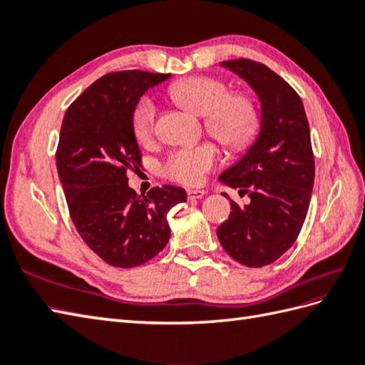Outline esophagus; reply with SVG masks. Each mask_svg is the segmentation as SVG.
Masks as SVG:
<instances>
[{"label": "esophagus", "instance_id": "esophagus-1", "mask_svg": "<svg viewBox=\"0 0 365 365\" xmlns=\"http://www.w3.org/2000/svg\"><path fill=\"white\" fill-rule=\"evenodd\" d=\"M207 195L205 190H187V196L190 200L192 199H200Z\"/></svg>", "mask_w": 365, "mask_h": 365}]
</instances>
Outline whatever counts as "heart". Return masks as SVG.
<instances>
[{"label": "heart", "instance_id": "obj_1", "mask_svg": "<svg viewBox=\"0 0 365 365\" xmlns=\"http://www.w3.org/2000/svg\"><path fill=\"white\" fill-rule=\"evenodd\" d=\"M169 94L175 102L204 115L207 133L229 150H242L257 135L260 115L255 98L247 91H230L229 84L215 76H190L174 83ZM157 128V106L143 97L131 113V130L138 143L149 144ZM220 150L213 143L182 147L168 155L161 174L182 185H199L220 163Z\"/></svg>", "mask_w": 365, "mask_h": 365}]
</instances>
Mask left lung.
<instances>
[{
	"instance_id": "left-lung-1",
	"label": "left lung",
	"mask_w": 365,
	"mask_h": 365,
	"mask_svg": "<svg viewBox=\"0 0 365 365\" xmlns=\"http://www.w3.org/2000/svg\"><path fill=\"white\" fill-rule=\"evenodd\" d=\"M221 66L250 83L260 100L262 120L250 150L220 175L250 202L230 199V215L216 235L232 259L260 268L290 250L304 224L315 177L311 131L301 97L282 76L245 58Z\"/></svg>"
}]
</instances>
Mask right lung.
I'll return each instance as SVG.
<instances>
[{
  "label": "right lung",
  "mask_w": 365,
  "mask_h": 365,
  "mask_svg": "<svg viewBox=\"0 0 365 365\" xmlns=\"http://www.w3.org/2000/svg\"><path fill=\"white\" fill-rule=\"evenodd\" d=\"M169 73L122 71L103 75L67 108L56 168L68 213L83 242L108 265L133 268L169 242L166 220L187 200L183 188L165 185L138 196L128 169L143 165L131 113L147 89Z\"/></svg>",
  "instance_id": "1"
}]
</instances>
